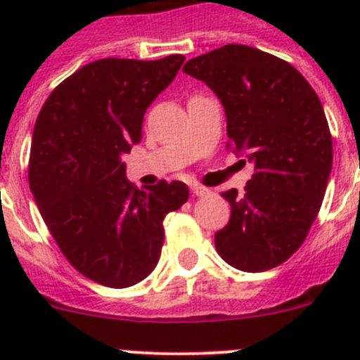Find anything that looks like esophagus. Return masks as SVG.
<instances>
[{
    "mask_svg": "<svg viewBox=\"0 0 360 360\" xmlns=\"http://www.w3.org/2000/svg\"><path fill=\"white\" fill-rule=\"evenodd\" d=\"M191 191H193V195H196V196H207L209 195L207 187L198 186V184H195V186L191 187Z\"/></svg>",
    "mask_w": 360,
    "mask_h": 360,
    "instance_id": "1",
    "label": "esophagus"
}]
</instances>
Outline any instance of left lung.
I'll return each instance as SVG.
<instances>
[{
    "mask_svg": "<svg viewBox=\"0 0 360 360\" xmlns=\"http://www.w3.org/2000/svg\"><path fill=\"white\" fill-rule=\"evenodd\" d=\"M184 72L205 82L227 117V148L254 173L243 195L224 193L231 219L214 234L224 262L243 272L281 265L301 247L332 173L323 104L287 61L247 44L195 57Z\"/></svg>",
    "mask_w": 360,
    "mask_h": 360,
    "instance_id": "left-lung-1",
    "label": "left lung"
}]
</instances>
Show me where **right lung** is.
<instances>
[{
	"label": "right lung",
	"mask_w": 360,
	"mask_h": 360,
	"mask_svg": "<svg viewBox=\"0 0 360 360\" xmlns=\"http://www.w3.org/2000/svg\"><path fill=\"white\" fill-rule=\"evenodd\" d=\"M184 61L178 53L98 59L57 86L36 120L28 182L37 209L66 259L104 287H131L151 274L165 214L189 198L176 180L136 189L122 160Z\"/></svg>",
	"instance_id": "1"
}]
</instances>
